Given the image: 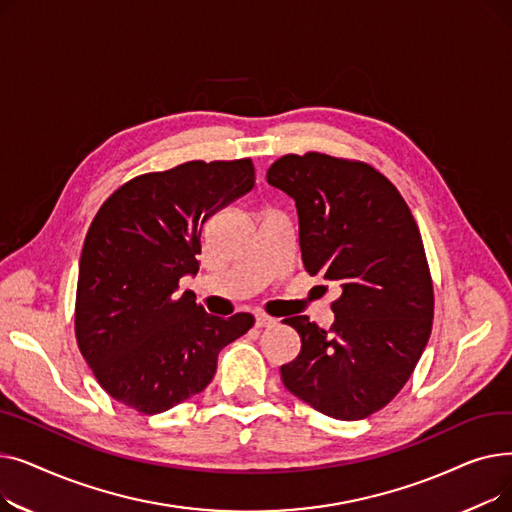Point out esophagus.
I'll return each mask as SVG.
<instances>
[{
    "instance_id": "34e87169",
    "label": "esophagus",
    "mask_w": 512,
    "mask_h": 512,
    "mask_svg": "<svg viewBox=\"0 0 512 512\" xmlns=\"http://www.w3.org/2000/svg\"><path fill=\"white\" fill-rule=\"evenodd\" d=\"M274 324H276V319L270 317V315H263V313L255 315V326L257 328H272Z\"/></svg>"
}]
</instances>
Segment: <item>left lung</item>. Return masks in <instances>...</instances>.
<instances>
[{"label":"left lung","mask_w":512,"mask_h":512,"mask_svg":"<svg viewBox=\"0 0 512 512\" xmlns=\"http://www.w3.org/2000/svg\"><path fill=\"white\" fill-rule=\"evenodd\" d=\"M267 182L297 205L305 270L340 288L330 330L284 319L301 353L280 367L282 382L319 413L365 419L407 384L432 334L434 286L413 213L363 161L284 155Z\"/></svg>","instance_id":"left-lung-1"}]
</instances>
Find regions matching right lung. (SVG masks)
<instances>
[{
    "instance_id": "right-lung-1",
    "label": "right lung",
    "mask_w": 512,
    "mask_h": 512,
    "mask_svg": "<svg viewBox=\"0 0 512 512\" xmlns=\"http://www.w3.org/2000/svg\"><path fill=\"white\" fill-rule=\"evenodd\" d=\"M255 186L251 159L186 161L122 184L97 211L78 265L76 340L101 388L155 415L207 388L251 313L209 315L178 282L199 272L213 213Z\"/></svg>"
}]
</instances>
